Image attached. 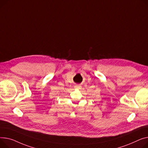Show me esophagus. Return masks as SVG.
Instances as JSON below:
<instances>
[{
  "label": "esophagus",
  "instance_id": "1",
  "mask_svg": "<svg viewBox=\"0 0 148 148\" xmlns=\"http://www.w3.org/2000/svg\"><path fill=\"white\" fill-rule=\"evenodd\" d=\"M74 88H76V89H80V88H82V86H78V85H77V86H75Z\"/></svg>",
  "mask_w": 148,
  "mask_h": 148
}]
</instances>
